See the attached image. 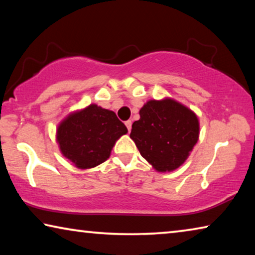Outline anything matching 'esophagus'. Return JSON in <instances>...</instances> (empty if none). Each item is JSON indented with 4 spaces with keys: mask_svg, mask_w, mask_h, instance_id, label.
I'll use <instances>...</instances> for the list:
<instances>
[{
    "mask_svg": "<svg viewBox=\"0 0 255 255\" xmlns=\"http://www.w3.org/2000/svg\"><path fill=\"white\" fill-rule=\"evenodd\" d=\"M125 125H126L128 131H130L131 130V122H130V120H127V122H125Z\"/></svg>",
    "mask_w": 255,
    "mask_h": 255,
    "instance_id": "34e87169",
    "label": "esophagus"
}]
</instances>
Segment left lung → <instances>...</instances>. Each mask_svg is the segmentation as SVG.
Segmentation results:
<instances>
[{
  "label": "left lung",
  "mask_w": 255,
  "mask_h": 255,
  "mask_svg": "<svg viewBox=\"0 0 255 255\" xmlns=\"http://www.w3.org/2000/svg\"><path fill=\"white\" fill-rule=\"evenodd\" d=\"M132 124L130 138L140 155L158 172L173 171L183 164L199 137L197 116L171 99L150 100Z\"/></svg>",
  "instance_id": "obj_1"
}]
</instances>
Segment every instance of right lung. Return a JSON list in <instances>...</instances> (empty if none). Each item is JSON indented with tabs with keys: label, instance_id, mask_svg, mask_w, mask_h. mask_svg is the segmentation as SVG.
<instances>
[{
	"label": "right lung",
	"instance_id": "1",
	"mask_svg": "<svg viewBox=\"0 0 255 255\" xmlns=\"http://www.w3.org/2000/svg\"><path fill=\"white\" fill-rule=\"evenodd\" d=\"M127 131L114 111L91 105L59 125L57 141L64 156L77 167L91 169L110 156L116 140Z\"/></svg>",
	"mask_w": 255,
	"mask_h": 255
}]
</instances>
